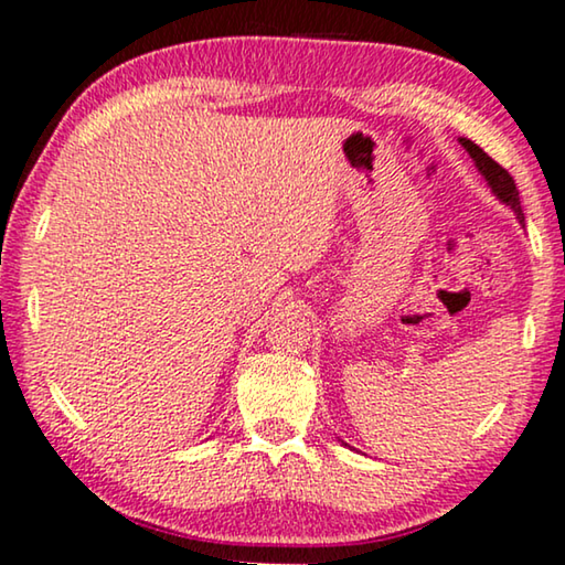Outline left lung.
Wrapping results in <instances>:
<instances>
[{
  "label": "left lung",
  "instance_id": "8db88e82",
  "mask_svg": "<svg viewBox=\"0 0 565 565\" xmlns=\"http://www.w3.org/2000/svg\"><path fill=\"white\" fill-rule=\"evenodd\" d=\"M459 142L466 152H469V158L473 160V166H477V170L481 173V178H484L487 185L492 188V193L500 199L507 209L514 211V216H518V222L525 226V214H522L520 209V193H518V185H514L512 175L507 173V170L500 166V162H494L489 154L481 150L479 145H473L471 140H466V137H459ZM347 446V444H343Z\"/></svg>",
  "mask_w": 565,
  "mask_h": 565
}]
</instances>
